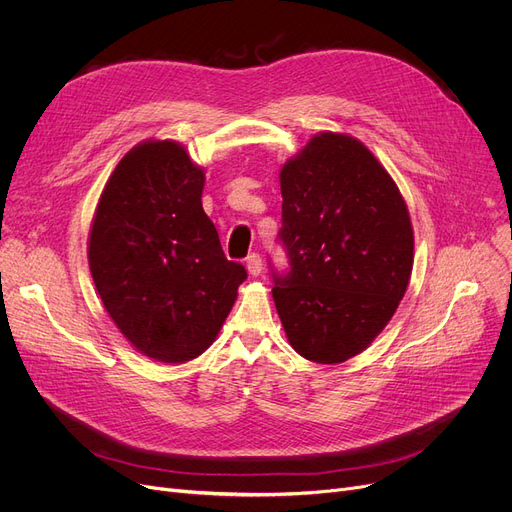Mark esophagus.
<instances>
[{
  "label": "esophagus",
  "mask_w": 512,
  "mask_h": 512,
  "mask_svg": "<svg viewBox=\"0 0 512 512\" xmlns=\"http://www.w3.org/2000/svg\"><path fill=\"white\" fill-rule=\"evenodd\" d=\"M247 270L251 276H259L261 274V257L257 253H251L247 257Z\"/></svg>",
  "instance_id": "obj_1"
}]
</instances>
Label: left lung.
I'll use <instances>...</instances> for the list:
<instances>
[{
	"instance_id": "1",
	"label": "left lung",
	"mask_w": 512,
	"mask_h": 512,
	"mask_svg": "<svg viewBox=\"0 0 512 512\" xmlns=\"http://www.w3.org/2000/svg\"><path fill=\"white\" fill-rule=\"evenodd\" d=\"M288 274L272 297L290 346L334 365L373 342L413 270V226L396 182L355 137L319 132L282 166Z\"/></svg>"
}]
</instances>
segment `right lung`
Here are the masks:
<instances>
[{
    "instance_id": "right-lung-1",
    "label": "right lung",
    "mask_w": 512,
    "mask_h": 512,
    "mask_svg": "<svg viewBox=\"0 0 512 512\" xmlns=\"http://www.w3.org/2000/svg\"><path fill=\"white\" fill-rule=\"evenodd\" d=\"M203 168L176 141L132 147L105 182L89 270L105 311L139 353L184 363L211 346L247 270L228 261L201 205Z\"/></svg>"
}]
</instances>
